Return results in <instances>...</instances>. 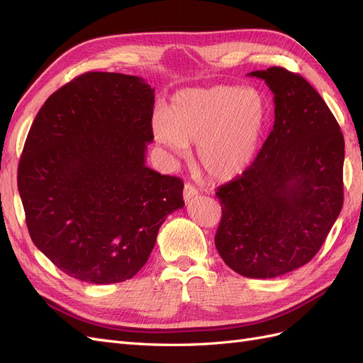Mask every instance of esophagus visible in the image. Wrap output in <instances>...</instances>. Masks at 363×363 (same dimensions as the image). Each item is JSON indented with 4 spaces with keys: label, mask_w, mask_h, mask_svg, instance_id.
<instances>
[{
    "label": "esophagus",
    "mask_w": 363,
    "mask_h": 363,
    "mask_svg": "<svg viewBox=\"0 0 363 363\" xmlns=\"http://www.w3.org/2000/svg\"><path fill=\"white\" fill-rule=\"evenodd\" d=\"M196 195H199V189H196L194 184H191V183H186V184H184V189H183L184 201H186V203L192 201Z\"/></svg>",
    "instance_id": "1"
}]
</instances>
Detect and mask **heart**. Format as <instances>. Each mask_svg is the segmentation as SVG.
Wrapping results in <instances>:
<instances>
[{
  "mask_svg": "<svg viewBox=\"0 0 363 363\" xmlns=\"http://www.w3.org/2000/svg\"><path fill=\"white\" fill-rule=\"evenodd\" d=\"M269 119L267 98L256 89L215 84L186 87L152 119L156 139L174 155L196 144V159L215 180H232L256 160Z\"/></svg>",
  "mask_w": 363,
  "mask_h": 363,
  "instance_id": "obj_1",
  "label": "heart"
}]
</instances>
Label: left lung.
<instances>
[{"label": "left lung", "instance_id": "left-lung-1", "mask_svg": "<svg viewBox=\"0 0 363 363\" xmlns=\"http://www.w3.org/2000/svg\"><path fill=\"white\" fill-rule=\"evenodd\" d=\"M274 94V127L256 160L218 188L223 218L215 245L244 277L274 279L320 251L344 203V136L301 75L252 71Z\"/></svg>", "mask_w": 363, "mask_h": 363}]
</instances>
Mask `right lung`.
I'll use <instances>...</instances> for the list:
<instances>
[{
	"label": "right lung",
	"mask_w": 363,
	"mask_h": 363,
	"mask_svg": "<svg viewBox=\"0 0 363 363\" xmlns=\"http://www.w3.org/2000/svg\"><path fill=\"white\" fill-rule=\"evenodd\" d=\"M155 89L140 77L86 72L33 121L18 167L28 233L68 276L131 279L160 225L184 206L183 182L145 164Z\"/></svg>",
	"instance_id": "1"
}]
</instances>
